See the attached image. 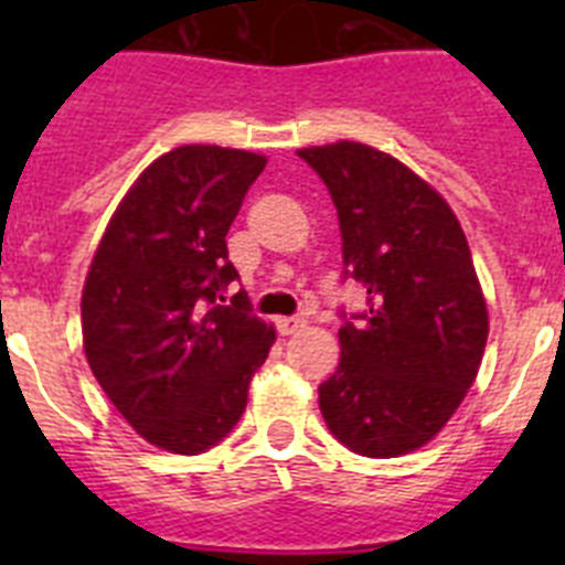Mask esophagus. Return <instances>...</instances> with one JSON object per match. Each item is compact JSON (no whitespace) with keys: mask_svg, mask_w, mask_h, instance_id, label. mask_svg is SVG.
<instances>
[{"mask_svg":"<svg viewBox=\"0 0 565 565\" xmlns=\"http://www.w3.org/2000/svg\"><path fill=\"white\" fill-rule=\"evenodd\" d=\"M302 326H306V319H302V317H279L277 319L279 337H291V333L299 331Z\"/></svg>","mask_w":565,"mask_h":565,"instance_id":"1","label":"esophagus"}]
</instances>
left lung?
<instances>
[{
  "instance_id": "8db88e82",
  "label": "left lung",
  "mask_w": 565,
  "mask_h": 565,
  "mask_svg": "<svg viewBox=\"0 0 565 565\" xmlns=\"http://www.w3.org/2000/svg\"><path fill=\"white\" fill-rule=\"evenodd\" d=\"M322 178L342 232V279L367 291L339 311L342 356L319 384L328 430L367 458L418 450L476 382L489 317L461 223L391 154L356 141L299 149Z\"/></svg>"
}]
</instances>
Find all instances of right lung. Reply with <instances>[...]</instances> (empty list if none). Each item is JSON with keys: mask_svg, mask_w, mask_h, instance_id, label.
<instances>
[{"mask_svg": "<svg viewBox=\"0 0 565 565\" xmlns=\"http://www.w3.org/2000/svg\"><path fill=\"white\" fill-rule=\"evenodd\" d=\"M266 158L178 147L149 163L104 232L82 294L84 353L149 444L198 456L239 422L277 333L252 313L226 234Z\"/></svg>", "mask_w": 565, "mask_h": 565, "instance_id": "right-lung-1", "label": "right lung"}]
</instances>
